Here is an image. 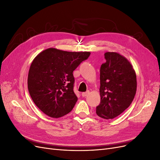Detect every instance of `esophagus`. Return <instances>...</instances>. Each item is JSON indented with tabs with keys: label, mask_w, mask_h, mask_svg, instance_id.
Here are the masks:
<instances>
[{
	"label": "esophagus",
	"mask_w": 160,
	"mask_h": 160,
	"mask_svg": "<svg viewBox=\"0 0 160 160\" xmlns=\"http://www.w3.org/2000/svg\"><path fill=\"white\" fill-rule=\"evenodd\" d=\"M89 94V91H86V92H83V93H82L81 95L83 96V97H87Z\"/></svg>",
	"instance_id": "esophagus-1"
}]
</instances>
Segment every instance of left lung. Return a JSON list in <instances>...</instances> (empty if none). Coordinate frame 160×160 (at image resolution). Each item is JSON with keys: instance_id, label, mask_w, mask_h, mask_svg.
I'll return each instance as SVG.
<instances>
[{"instance_id": "8db88e82", "label": "left lung", "mask_w": 160, "mask_h": 160, "mask_svg": "<svg viewBox=\"0 0 160 160\" xmlns=\"http://www.w3.org/2000/svg\"><path fill=\"white\" fill-rule=\"evenodd\" d=\"M106 62L100 68V104L96 113L111 119L128 108L136 93V74L128 60L114 52L105 54Z\"/></svg>"}]
</instances>
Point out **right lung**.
Instances as JSON below:
<instances>
[{
    "label": "right lung",
    "mask_w": 160,
    "mask_h": 160,
    "mask_svg": "<svg viewBox=\"0 0 160 160\" xmlns=\"http://www.w3.org/2000/svg\"><path fill=\"white\" fill-rule=\"evenodd\" d=\"M90 52H68L49 48L39 53L30 67L28 89L33 102L53 118L71 112L77 101L72 72Z\"/></svg>",
    "instance_id": "1"
}]
</instances>
